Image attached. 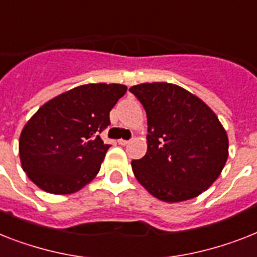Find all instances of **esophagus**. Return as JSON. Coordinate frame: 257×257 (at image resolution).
I'll list each match as a JSON object with an SVG mask.
<instances>
[{
	"mask_svg": "<svg viewBox=\"0 0 257 257\" xmlns=\"http://www.w3.org/2000/svg\"><path fill=\"white\" fill-rule=\"evenodd\" d=\"M118 144H120V145H122V147H124V145H128L129 143H131V140H122V139H120L117 141Z\"/></svg>",
	"mask_w": 257,
	"mask_h": 257,
	"instance_id": "esophagus-1",
	"label": "esophagus"
}]
</instances>
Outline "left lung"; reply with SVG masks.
Returning a JSON list of instances; mask_svg holds the SVG:
<instances>
[{"mask_svg": "<svg viewBox=\"0 0 257 257\" xmlns=\"http://www.w3.org/2000/svg\"><path fill=\"white\" fill-rule=\"evenodd\" d=\"M129 91L148 117V150L133 160L136 178L153 197L182 202L198 197L220 176L228 139L199 97L170 83H144Z\"/></svg>", "mask_w": 257, "mask_h": 257, "instance_id": "left-lung-1", "label": "left lung"}]
</instances>
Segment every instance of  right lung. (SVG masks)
<instances>
[{"label":"right lung","mask_w":257,"mask_h":257,"mask_svg":"<svg viewBox=\"0 0 257 257\" xmlns=\"http://www.w3.org/2000/svg\"><path fill=\"white\" fill-rule=\"evenodd\" d=\"M125 92L122 84H84L42 105L20 137L27 177L53 194L75 193L92 181L110 147L100 133Z\"/></svg>","instance_id":"add662e5"}]
</instances>
